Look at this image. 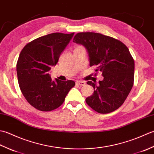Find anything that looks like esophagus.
<instances>
[{"label":"esophagus","instance_id":"1","mask_svg":"<svg viewBox=\"0 0 154 154\" xmlns=\"http://www.w3.org/2000/svg\"><path fill=\"white\" fill-rule=\"evenodd\" d=\"M76 84L78 85H80V86H84L85 85V83L84 82V81H78L76 82Z\"/></svg>","mask_w":154,"mask_h":154}]
</instances>
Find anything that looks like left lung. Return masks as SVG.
<instances>
[{
    "instance_id": "8db88e82",
    "label": "left lung",
    "mask_w": 154,
    "mask_h": 154,
    "mask_svg": "<svg viewBox=\"0 0 154 154\" xmlns=\"http://www.w3.org/2000/svg\"><path fill=\"white\" fill-rule=\"evenodd\" d=\"M73 42L83 45L89 55L90 66L96 65L104 79L99 85L93 81L94 93L86 103L101 114L113 112L122 105L131 91L134 76V61L122 42L112 37L94 32H80Z\"/></svg>"
}]
</instances>
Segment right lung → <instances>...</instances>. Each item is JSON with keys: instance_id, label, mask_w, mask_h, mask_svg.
<instances>
[{"instance_id": "add662e5", "label": "right lung", "mask_w": 154, "mask_h": 154, "mask_svg": "<svg viewBox=\"0 0 154 154\" xmlns=\"http://www.w3.org/2000/svg\"><path fill=\"white\" fill-rule=\"evenodd\" d=\"M74 33H53L38 38L22 49L16 65L19 87L28 102L41 111L60 106L73 81L51 79L49 71L57 64Z\"/></svg>"}]
</instances>
